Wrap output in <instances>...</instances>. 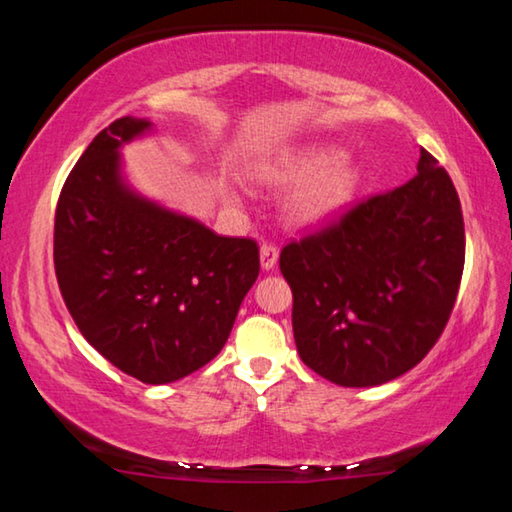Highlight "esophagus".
Returning a JSON list of instances; mask_svg holds the SVG:
<instances>
[{
	"instance_id": "1",
	"label": "esophagus",
	"mask_w": 512,
	"mask_h": 512,
	"mask_svg": "<svg viewBox=\"0 0 512 512\" xmlns=\"http://www.w3.org/2000/svg\"><path fill=\"white\" fill-rule=\"evenodd\" d=\"M259 264H262L264 271H271L277 264V248L273 244H268V241H264L262 248H259Z\"/></svg>"
}]
</instances>
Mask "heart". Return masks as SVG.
I'll use <instances>...</instances> for the list:
<instances>
[{"instance_id":"b5f03b06","label":"heart","mask_w":512,"mask_h":512,"mask_svg":"<svg viewBox=\"0 0 512 512\" xmlns=\"http://www.w3.org/2000/svg\"><path fill=\"white\" fill-rule=\"evenodd\" d=\"M271 178L280 185L301 183L289 201L291 221L316 225L341 214L357 196L363 173L359 164L345 160V151L334 144L305 146L277 167Z\"/></svg>"}]
</instances>
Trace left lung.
Here are the masks:
<instances>
[{"label":"left lung","mask_w":512,"mask_h":512,"mask_svg":"<svg viewBox=\"0 0 512 512\" xmlns=\"http://www.w3.org/2000/svg\"><path fill=\"white\" fill-rule=\"evenodd\" d=\"M463 264L461 201L422 149L409 183L282 248L300 359L348 388L404 375L443 334Z\"/></svg>","instance_id":"1"}]
</instances>
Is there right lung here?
<instances>
[{
	"instance_id": "add662e5",
	"label": "right lung",
	"mask_w": 512,
	"mask_h": 512,
	"mask_svg": "<svg viewBox=\"0 0 512 512\" xmlns=\"http://www.w3.org/2000/svg\"><path fill=\"white\" fill-rule=\"evenodd\" d=\"M151 131L149 119L121 117L85 149L58 198L54 266L85 341L160 386L221 352L259 275V248L128 185L121 146Z\"/></svg>"
}]
</instances>
